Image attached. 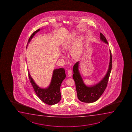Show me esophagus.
I'll return each instance as SVG.
<instances>
[{"label": "esophagus", "instance_id": "1", "mask_svg": "<svg viewBox=\"0 0 132 132\" xmlns=\"http://www.w3.org/2000/svg\"><path fill=\"white\" fill-rule=\"evenodd\" d=\"M72 70H70V69H69L68 71V76L69 77H70L71 76H72Z\"/></svg>", "mask_w": 132, "mask_h": 132}]
</instances>
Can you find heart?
Instances as JSON below:
<instances>
[{"label":"heart","mask_w":132,"mask_h":132,"mask_svg":"<svg viewBox=\"0 0 132 132\" xmlns=\"http://www.w3.org/2000/svg\"><path fill=\"white\" fill-rule=\"evenodd\" d=\"M75 37L72 38L70 41H69V42H68L65 45L63 46V49L65 50H69L73 46V45H74L75 44ZM81 42L80 41V40H78L77 43L76 44V46H75L74 48L73 49L72 51V54L74 56H77L78 54H79L81 52ZM62 56H63V55H62Z\"/></svg>","instance_id":"obj_1"}]
</instances>
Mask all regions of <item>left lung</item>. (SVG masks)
<instances>
[{"label": "left lung", "instance_id": "obj_1", "mask_svg": "<svg viewBox=\"0 0 132 132\" xmlns=\"http://www.w3.org/2000/svg\"><path fill=\"white\" fill-rule=\"evenodd\" d=\"M100 39L105 43L108 44L106 38L101 33H100ZM110 60L108 70L105 76L99 82L91 86H87L83 82V79L80 73L78 67L79 62H77L73 66L72 75L76 85V90L78 99L85 103H92L99 99L104 92L108 84L109 78L112 69V55L110 50Z\"/></svg>", "mask_w": 132, "mask_h": 132}]
</instances>
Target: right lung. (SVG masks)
I'll list each match as a JSON object with an SVG mask.
<instances>
[{
    "label": "right lung",
    "mask_w": 132,
    "mask_h": 132,
    "mask_svg": "<svg viewBox=\"0 0 132 132\" xmlns=\"http://www.w3.org/2000/svg\"><path fill=\"white\" fill-rule=\"evenodd\" d=\"M40 30V29H38L31 34L28 41L27 46L28 44L31 41L35 35ZM28 74L30 81L32 86L35 92L42 101L49 105H54L60 102L61 99L60 88L62 82L66 77L64 69L60 68L54 69L53 73L51 83L49 87L46 88H42L37 85L32 78L31 77L28 70Z\"/></svg>",
    "instance_id": "add662e5"
}]
</instances>
